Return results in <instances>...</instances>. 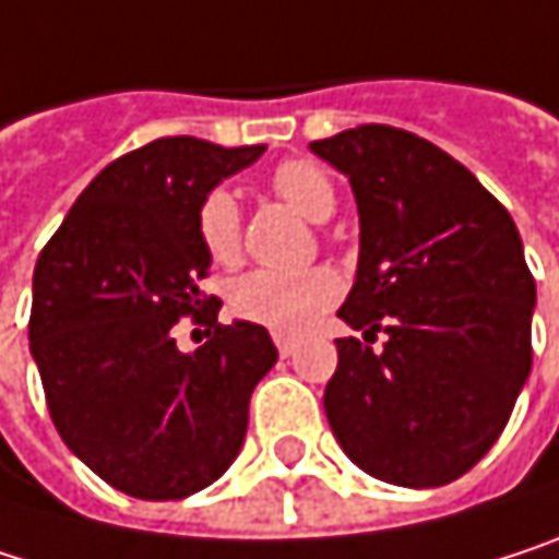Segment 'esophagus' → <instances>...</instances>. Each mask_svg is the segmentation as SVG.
<instances>
[{
    "label": "esophagus",
    "mask_w": 559,
    "mask_h": 559,
    "mask_svg": "<svg viewBox=\"0 0 559 559\" xmlns=\"http://www.w3.org/2000/svg\"><path fill=\"white\" fill-rule=\"evenodd\" d=\"M273 342H276V352H280L283 358H289V355L296 352V338H293V335H273Z\"/></svg>",
    "instance_id": "34e87169"
}]
</instances>
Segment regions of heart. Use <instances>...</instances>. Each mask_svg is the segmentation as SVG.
Returning a JSON list of instances; mask_svg holds the SVG:
<instances>
[{
    "mask_svg": "<svg viewBox=\"0 0 559 559\" xmlns=\"http://www.w3.org/2000/svg\"><path fill=\"white\" fill-rule=\"evenodd\" d=\"M270 188L276 198L293 204L309 221H325L335 211V185L309 158L280 162L270 171ZM198 237L217 266H230L240 257V207L227 188H214L198 204ZM342 296V280L325 270H253L230 286V312L243 322L263 325L280 335L306 332L335 299Z\"/></svg>",
    "mask_w": 559,
    "mask_h": 559,
    "instance_id": "heart-1",
    "label": "heart"
}]
</instances>
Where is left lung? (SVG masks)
<instances>
[{
    "label": "left lung",
    "instance_id": "left-lung-1",
    "mask_svg": "<svg viewBox=\"0 0 559 559\" xmlns=\"http://www.w3.org/2000/svg\"><path fill=\"white\" fill-rule=\"evenodd\" d=\"M312 152L348 175L361 214L355 286L338 309L389 342L338 338L325 417L368 475L436 488L501 436L531 374L534 276L504 204L439 145L368 123Z\"/></svg>",
    "mask_w": 559,
    "mask_h": 559
}]
</instances>
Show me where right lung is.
<instances>
[{"mask_svg":"<svg viewBox=\"0 0 559 559\" xmlns=\"http://www.w3.org/2000/svg\"><path fill=\"white\" fill-rule=\"evenodd\" d=\"M263 148L194 136L133 148L38 253L28 342L48 414L84 465L133 498L175 501L221 478L280 358L263 325H221V302L198 289L211 266L198 204ZM185 314L209 325L191 356L170 338Z\"/></svg>","mask_w":559,"mask_h":559,"instance_id":"add662e5","label":"right lung"}]
</instances>
